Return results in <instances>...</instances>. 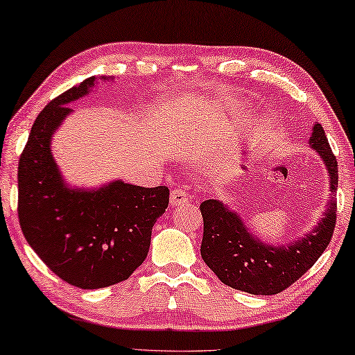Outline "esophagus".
<instances>
[{"instance_id":"34e87169","label":"esophagus","mask_w":355,"mask_h":355,"mask_svg":"<svg viewBox=\"0 0 355 355\" xmlns=\"http://www.w3.org/2000/svg\"><path fill=\"white\" fill-rule=\"evenodd\" d=\"M189 199H191V196L183 189H173L171 193V205L188 204Z\"/></svg>"}]
</instances>
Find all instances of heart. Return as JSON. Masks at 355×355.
<instances>
[{
  "instance_id": "obj_1",
  "label": "heart",
  "mask_w": 355,
  "mask_h": 355,
  "mask_svg": "<svg viewBox=\"0 0 355 355\" xmlns=\"http://www.w3.org/2000/svg\"><path fill=\"white\" fill-rule=\"evenodd\" d=\"M245 105L243 104H234V103H226V104H218L213 107H204L200 112L199 121L196 125H191V129H200L205 136H218L223 131H226L229 126H232L237 118L243 114ZM266 145V139H262V142H257L252 145L254 148H261ZM235 166V161L230 159H223L219 161L215 168V173L218 177H227L230 171H232Z\"/></svg>"
}]
</instances>
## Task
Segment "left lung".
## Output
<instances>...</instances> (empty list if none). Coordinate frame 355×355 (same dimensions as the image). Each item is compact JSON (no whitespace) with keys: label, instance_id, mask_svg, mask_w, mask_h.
I'll return each instance as SVG.
<instances>
[{"label":"left lung","instance_id":"8db88e82","mask_svg":"<svg viewBox=\"0 0 355 355\" xmlns=\"http://www.w3.org/2000/svg\"><path fill=\"white\" fill-rule=\"evenodd\" d=\"M309 147L322 157L331 194L322 218L303 237L286 245L266 243L251 232L240 213L230 205L218 199L200 204L204 218L202 259L229 288L254 295L278 294L308 272L330 243L336 221L338 164L319 123H314Z\"/></svg>","mask_w":355,"mask_h":355}]
</instances>
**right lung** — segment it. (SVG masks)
Instances as JSON below:
<instances>
[{
	"label": "right lung",
	"mask_w": 355,
	"mask_h": 355,
	"mask_svg": "<svg viewBox=\"0 0 355 355\" xmlns=\"http://www.w3.org/2000/svg\"><path fill=\"white\" fill-rule=\"evenodd\" d=\"M114 80V77H99ZM88 77L37 115L19 161V219L25 239L55 275L76 288L121 283L148 254L151 229L168 205L167 187L142 188L112 180L94 188L66 182L52 139L69 105L96 85Z\"/></svg>",
	"instance_id": "1"
}]
</instances>
